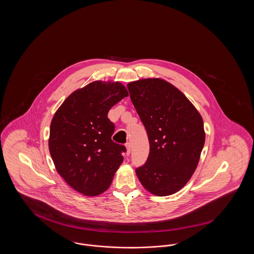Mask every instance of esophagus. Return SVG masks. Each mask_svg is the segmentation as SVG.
<instances>
[{"mask_svg":"<svg viewBox=\"0 0 254 254\" xmlns=\"http://www.w3.org/2000/svg\"><path fill=\"white\" fill-rule=\"evenodd\" d=\"M126 147H127V155H129L130 150H131V145H130L129 142H127V143L126 144Z\"/></svg>","mask_w":254,"mask_h":254,"instance_id":"1","label":"esophagus"}]
</instances>
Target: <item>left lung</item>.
<instances>
[{
  "label": "left lung",
  "instance_id": "1",
  "mask_svg": "<svg viewBox=\"0 0 254 254\" xmlns=\"http://www.w3.org/2000/svg\"><path fill=\"white\" fill-rule=\"evenodd\" d=\"M127 88L149 141V155L136 169L137 177L150 193H176L198 166L205 145L203 118L181 90L163 79H140Z\"/></svg>",
  "mask_w": 254,
  "mask_h": 254
}]
</instances>
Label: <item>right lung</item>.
I'll use <instances>...</instances> for the list:
<instances>
[{
  "label": "right lung",
  "instance_id": "right-lung-1",
  "mask_svg": "<svg viewBox=\"0 0 254 254\" xmlns=\"http://www.w3.org/2000/svg\"><path fill=\"white\" fill-rule=\"evenodd\" d=\"M128 96L120 82L95 81L67 97L50 124L49 152L57 172L86 196L106 191L124 157V145L111 140L109 109Z\"/></svg>",
  "mask_w": 254,
  "mask_h": 254
}]
</instances>
